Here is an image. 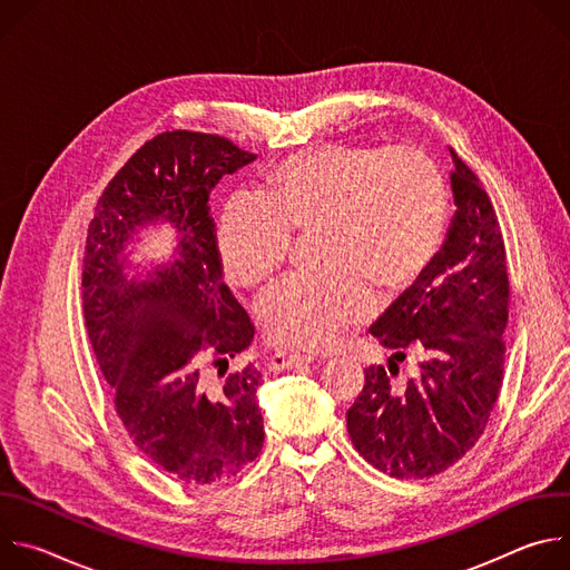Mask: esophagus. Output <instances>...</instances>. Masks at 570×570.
Listing matches in <instances>:
<instances>
[{"instance_id":"esophagus-1","label":"esophagus","mask_w":570,"mask_h":570,"mask_svg":"<svg viewBox=\"0 0 570 570\" xmlns=\"http://www.w3.org/2000/svg\"><path fill=\"white\" fill-rule=\"evenodd\" d=\"M313 361H315L313 356H304V354H284V352H277V354L271 358L268 367H271L273 372H282V370H293V367H299V365H308V363H313Z\"/></svg>"}]
</instances>
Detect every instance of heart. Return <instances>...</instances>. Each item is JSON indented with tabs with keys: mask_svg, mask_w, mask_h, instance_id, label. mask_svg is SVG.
<instances>
[{
	"mask_svg": "<svg viewBox=\"0 0 570 570\" xmlns=\"http://www.w3.org/2000/svg\"><path fill=\"white\" fill-rule=\"evenodd\" d=\"M449 194L438 161L417 146L327 144L266 171L253 196H234L216 223V255L238 288H257L313 232L315 275H293L257 302L266 338L322 352L374 311V293L411 286L435 259Z\"/></svg>",
	"mask_w": 570,
	"mask_h": 570,
	"instance_id": "b5f03b06",
	"label": "heart"
}]
</instances>
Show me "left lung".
<instances>
[{
    "instance_id": "1",
    "label": "left lung",
    "mask_w": 570,
    "mask_h": 570,
    "mask_svg": "<svg viewBox=\"0 0 570 570\" xmlns=\"http://www.w3.org/2000/svg\"><path fill=\"white\" fill-rule=\"evenodd\" d=\"M455 214L442 250L370 330L392 352L347 411L356 451L394 478H429L482 435L503 385L510 308L505 243L490 196L451 148ZM405 353L421 374L394 384ZM397 361L394 362L393 358Z\"/></svg>"
}]
</instances>
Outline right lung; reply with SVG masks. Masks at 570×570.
Masks as SVG:
<instances>
[{"mask_svg": "<svg viewBox=\"0 0 570 570\" xmlns=\"http://www.w3.org/2000/svg\"><path fill=\"white\" fill-rule=\"evenodd\" d=\"M255 159L225 137L167 130L146 141L101 194L83 257V315L115 411L132 444L187 484L236 475L264 446L255 365L227 370L255 336L216 255L209 194ZM177 229L175 257L127 273L146 224ZM219 370L209 384L204 370Z\"/></svg>", "mask_w": 570, "mask_h": 570, "instance_id": "1", "label": "right lung"}]
</instances>
